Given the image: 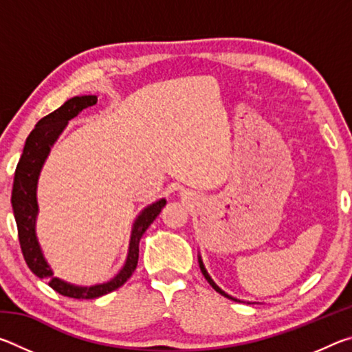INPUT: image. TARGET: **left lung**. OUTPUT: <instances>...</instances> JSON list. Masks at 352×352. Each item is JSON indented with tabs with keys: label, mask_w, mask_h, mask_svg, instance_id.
I'll return each mask as SVG.
<instances>
[{
	"label": "left lung",
	"mask_w": 352,
	"mask_h": 352,
	"mask_svg": "<svg viewBox=\"0 0 352 352\" xmlns=\"http://www.w3.org/2000/svg\"><path fill=\"white\" fill-rule=\"evenodd\" d=\"M199 265H200V270H201V273H204V276L206 278V281L211 284V287H212L214 290L219 292V294H220V295H223L225 298H228V300H233V301H241V300H237V298H234V296H231V295L226 294V292H223L222 289L219 287V285H217L216 283H214V279L210 276V273H208V272H206V269H205V265H204V261H201V256H200V254H199Z\"/></svg>",
	"instance_id": "obj_1"
}]
</instances>
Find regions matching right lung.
<instances>
[{
  "label": "right lung",
  "instance_id": "right-lung-1",
  "mask_svg": "<svg viewBox=\"0 0 352 352\" xmlns=\"http://www.w3.org/2000/svg\"><path fill=\"white\" fill-rule=\"evenodd\" d=\"M98 102V96L94 94H83L68 99L56 111L41 118L35 124V129L29 133L23 148L21 158L15 169L14 188H12V210H14L16 228H19V239L23 256L29 269L35 276L40 279H50V285L58 294L77 300H93L102 295L110 294L127 281L138 264L140 256V241L146 230L151 226L155 219L166 205V199H160L155 204L146 206L138 217L135 219L132 233H130L127 259L124 262L122 269L113 276L110 281L94 285H76L63 279L57 278L52 272L51 265L43 254L40 247L35 223L38 216V201H37V184L40 172L43 169L46 158L50 157L52 146L56 144L58 136L67 129L71 119L76 118L87 107Z\"/></svg>",
  "mask_w": 352,
  "mask_h": 352
}]
</instances>
